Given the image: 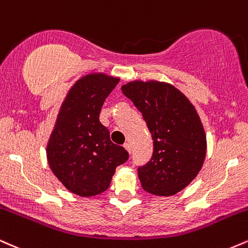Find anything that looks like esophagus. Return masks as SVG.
Wrapping results in <instances>:
<instances>
[{"mask_svg": "<svg viewBox=\"0 0 248 248\" xmlns=\"http://www.w3.org/2000/svg\"><path fill=\"white\" fill-rule=\"evenodd\" d=\"M124 149H126L127 152L129 153V154L132 153V146H130V143H128V142H126V143L124 144Z\"/></svg>", "mask_w": 248, "mask_h": 248, "instance_id": "34e87169", "label": "esophagus"}]
</instances>
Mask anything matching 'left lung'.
Instances as JSON below:
<instances>
[{"instance_id": "left-lung-1", "label": "left lung", "mask_w": 248, "mask_h": 248, "mask_svg": "<svg viewBox=\"0 0 248 248\" xmlns=\"http://www.w3.org/2000/svg\"><path fill=\"white\" fill-rule=\"evenodd\" d=\"M142 113L153 138V156L138 170L141 186L173 196L195 179L206 156V134L197 110L169 82L133 80L121 86Z\"/></svg>"}]
</instances>
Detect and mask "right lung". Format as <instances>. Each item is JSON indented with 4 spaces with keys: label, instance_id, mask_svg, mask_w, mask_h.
Listing matches in <instances>:
<instances>
[{
    "label": "right lung",
    "instance_id": "add662e5",
    "mask_svg": "<svg viewBox=\"0 0 248 248\" xmlns=\"http://www.w3.org/2000/svg\"><path fill=\"white\" fill-rule=\"evenodd\" d=\"M120 81L102 72L82 76L62 102L47 141L50 169L70 192L92 197L106 191L116 167L128 160L99 120L104 101Z\"/></svg>",
    "mask_w": 248,
    "mask_h": 248
}]
</instances>
